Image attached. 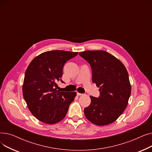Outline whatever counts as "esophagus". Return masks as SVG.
I'll return each instance as SVG.
<instances>
[{
	"label": "esophagus",
	"instance_id": "34e87169",
	"mask_svg": "<svg viewBox=\"0 0 152 152\" xmlns=\"http://www.w3.org/2000/svg\"><path fill=\"white\" fill-rule=\"evenodd\" d=\"M77 95L78 96H80V95H83L84 94H81V93H79V92H77Z\"/></svg>",
	"mask_w": 152,
	"mask_h": 152
}]
</instances>
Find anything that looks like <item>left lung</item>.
Masks as SVG:
<instances>
[{
    "label": "left lung",
    "mask_w": 152,
    "mask_h": 152,
    "mask_svg": "<svg viewBox=\"0 0 152 152\" xmlns=\"http://www.w3.org/2000/svg\"><path fill=\"white\" fill-rule=\"evenodd\" d=\"M92 68V82L100 87V96H90L84 110L86 118L97 126L115 121L125 110L131 93L127 71L123 63L107 52L86 50L79 53Z\"/></svg>",
    "instance_id": "1"
}]
</instances>
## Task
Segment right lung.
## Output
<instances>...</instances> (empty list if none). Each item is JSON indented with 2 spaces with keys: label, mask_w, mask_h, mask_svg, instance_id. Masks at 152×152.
I'll return each instance as SVG.
<instances>
[{
  "label": "right lung",
  "mask_w": 152,
  "mask_h": 152,
  "mask_svg": "<svg viewBox=\"0 0 152 152\" xmlns=\"http://www.w3.org/2000/svg\"><path fill=\"white\" fill-rule=\"evenodd\" d=\"M78 54L52 50L39 55L31 61L23 84V97L33 115L41 122L53 124L65 117L76 92L57 91L56 82L61 81L65 63Z\"/></svg>",
  "instance_id": "add662e5"
}]
</instances>
